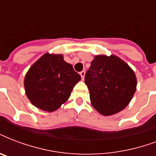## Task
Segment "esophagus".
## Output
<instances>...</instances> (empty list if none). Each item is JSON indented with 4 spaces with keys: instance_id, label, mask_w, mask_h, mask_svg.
Returning a JSON list of instances; mask_svg holds the SVG:
<instances>
[{
    "instance_id": "esophagus-1",
    "label": "esophagus",
    "mask_w": 156,
    "mask_h": 156,
    "mask_svg": "<svg viewBox=\"0 0 156 156\" xmlns=\"http://www.w3.org/2000/svg\"><path fill=\"white\" fill-rule=\"evenodd\" d=\"M85 74H86V72H85V71H82V72H80V75L81 77H82V79H84Z\"/></svg>"
}]
</instances>
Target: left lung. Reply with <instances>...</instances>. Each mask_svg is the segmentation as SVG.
I'll return each instance as SVG.
<instances>
[{
  "mask_svg": "<svg viewBox=\"0 0 156 156\" xmlns=\"http://www.w3.org/2000/svg\"><path fill=\"white\" fill-rule=\"evenodd\" d=\"M92 106L102 115L120 112L133 97L136 78L127 63L116 55H96L85 75Z\"/></svg>",
  "mask_w": 156,
  "mask_h": 156,
  "instance_id": "8db88e82",
  "label": "left lung"
}]
</instances>
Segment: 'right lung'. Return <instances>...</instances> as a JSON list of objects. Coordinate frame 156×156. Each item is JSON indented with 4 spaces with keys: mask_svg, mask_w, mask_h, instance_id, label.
I'll return each mask as SVG.
<instances>
[{
    "mask_svg": "<svg viewBox=\"0 0 156 156\" xmlns=\"http://www.w3.org/2000/svg\"><path fill=\"white\" fill-rule=\"evenodd\" d=\"M81 80L72 65L62 55L46 53L28 69L24 88L31 103L38 109L53 112L71 95L73 87Z\"/></svg>",
    "mask_w": 156,
    "mask_h": 156,
    "instance_id": "1",
    "label": "right lung"
}]
</instances>
